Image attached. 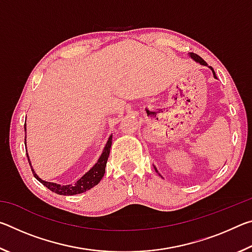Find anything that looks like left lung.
Masks as SVG:
<instances>
[{"label":"left lung","mask_w":252,"mask_h":252,"mask_svg":"<svg viewBox=\"0 0 252 252\" xmlns=\"http://www.w3.org/2000/svg\"><path fill=\"white\" fill-rule=\"evenodd\" d=\"M190 57L191 58H192L193 60H194V61H197V62H199L200 63V64H202V65H207V62L206 61H204V60L201 58V57H199V55L198 54H195V53H190ZM210 69L212 70V72H213V75H215V78H217V76H216V73H215V71H213V69H212V67L210 66Z\"/></svg>","instance_id":"8db88e82"}]
</instances>
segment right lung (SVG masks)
<instances>
[{
    "instance_id": "add662e5",
    "label": "right lung",
    "mask_w": 252,
    "mask_h": 252,
    "mask_svg": "<svg viewBox=\"0 0 252 252\" xmlns=\"http://www.w3.org/2000/svg\"><path fill=\"white\" fill-rule=\"evenodd\" d=\"M24 130H27L25 125H24ZM111 144H112V136H110V138H109L108 142H106V144H105V148H104L103 152H102V155L99 158V160H97L96 163L93 165V168L91 170H89V171L85 173L84 176L80 179V180L76 181V183L73 186H72V185L61 186V185H57V183H53V182H46V181L42 180V179L37 177L35 172H34V170L31 167L33 176L35 177L37 180H39L42 183V185L45 186L46 188H48V189H50L51 191H53V192L58 193V194L73 195V194H79V193L85 192L87 190H90L91 188L96 186L97 183L101 181L102 177L104 176L105 165H106V161H108V158H109V155H110ZM28 159H29V158H28ZM29 163H30V165H31L30 159H29Z\"/></svg>"
}]
</instances>
